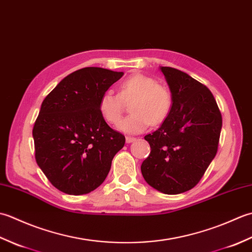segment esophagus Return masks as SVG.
<instances>
[{"instance_id":"esophagus-1","label":"esophagus","mask_w":252,"mask_h":252,"mask_svg":"<svg viewBox=\"0 0 252 252\" xmlns=\"http://www.w3.org/2000/svg\"><path fill=\"white\" fill-rule=\"evenodd\" d=\"M136 141V138L135 137H131V136H126V142L129 144V143H133V142H135Z\"/></svg>"}]
</instances>
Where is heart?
<instances>
[{"mask_svg": "<svg viewBox=\"0 0 252 252\" xmlns=\"http://www.w3.org/2000/svg\"><path fill=\"white\" fill-rule=\"evenodd\" d=\"M130 101L132 114L118 123V129L129 134L141 133L151 125H160L167 119L173 105L168 88L152 77L134 73L120 83L118 94L106 91L100 95L98 111L106 122L115 125L120 120L125 103Z\"/></svg>", "mask_w": 252, "mask_h": 252, "instance_id": "1", "label": "heart"}]
</instances>
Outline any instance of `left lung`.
<instances>
[{"label": "left lung", "instance_id": "left-lung-1", "mask_svg": "<svg viewBox=\"0 0 252 252\" xmlns=\"http://www.w3.org/2000/svg\"><path fill=\"white\" fill-rule=\"evenodd\" d=\"M173 97L170 115L145 140L151 154L141 170L155 189L168 195L195 187L216 157L222 116L206 85L171 67H160Z\"/></svg>", "mask_w": 252, "mask_h": 252}]
</instances>
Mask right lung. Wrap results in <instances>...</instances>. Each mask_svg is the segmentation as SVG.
Segmentation results:
<instances>
[{"label":"right lung","mask_w":252,"mask_h":252,"mask_svg":"<svg viewBox=\"0 0 252 252\" xmlns=\"http://www.w3.org/2000/svg\"><path fill=\"white\" fill-rule=\"evenodd\" d=\"M123 76L99 67L69 74L44 98L34 122L35 160L53 186L68 195L94 190L108 174L126 137L98 111L100 95Z\"/></svg>","instance_id":"1"}]
</instances>
